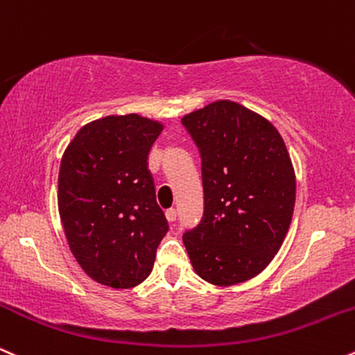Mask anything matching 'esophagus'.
<instances>
[{"label": "esophagus", "instance_id": "1", "mask_svg": "<svg viewBox=\"0 0 355 355\" xmlns=\"http://www.w3.org/2000/svg\"><path fill=\"white\" fill-rule=\"evenodd\" d=\"M166 219H168L169 223H174V220L178 219V211L176 209H168V211H166Z\"/></svg>", "mask_w": 355, "mask_h": 355}]
</instances>
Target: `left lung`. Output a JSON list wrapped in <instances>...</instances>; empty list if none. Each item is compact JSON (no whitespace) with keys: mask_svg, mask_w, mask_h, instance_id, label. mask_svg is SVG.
<instances>
[{"mask_svg":"<svg viewBox=\"0 0 355 355\" xmlns=\"http://www.w3.org/2000/svg\"><path fill=\"white\" fill-rule=\"evenodd\" d=\"M201 154L204 214L182 236L199 277L214 286L252 279L276 256L293 219L295 174L281 135L234 101L181 119Z\"/></svg>","mask_w":355,"mask_h":355,"instance_id":"1","label":"left lung"}]
</instances>
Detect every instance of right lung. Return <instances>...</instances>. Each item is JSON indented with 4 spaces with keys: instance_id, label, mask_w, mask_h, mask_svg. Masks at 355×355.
Here are the masks:
<instances>
[{
    "instance_id": "add662e5",
    "label": "right lung",
    "mask_w": 355,
    "mask_h": 355,
    "mask_svg": "<svg viewBox=\"0 0 355 355\" xmlns=\"http://www.w3.org/2000/svg\"><path fill=\"white\" fill-rule=\"evenodd\" d=\"M162 124L139 114L83 126L61 159L58 209L69 249L99 284L129 289L151 274L168 220L148 154Z\"/></svg>"
}]
</instances>
